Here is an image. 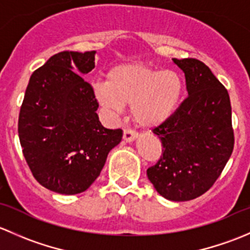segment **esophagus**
<instances>
[{
	"label": "esophagus",
	"mask_w": 250,
	"mask_h": 250,
	"mask_svg": "<svg viewBox=\"0 0 250 250\" xmlns=\"http://www.w3.org/2000/svg\"><path fill=\"white\" fill-rule=\"evenodd\" d=\"M138 138V133L133 132L130 129H125L123 130V139H125L127 143H130V141L135 140Z\"/></svg>",
	"instance_id": "obj_1"
}]
</instances>
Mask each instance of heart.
<instances>
[{
  "instance_id": "obj_1",
  "label": "heart",
  "mask_w": 250,
  "mask_h": 250,
  "mask_svg": "<svg viewBox=\"0 0 250 250\" xmlns=\"http://www.w3.org/2000/svg\"><path fill=\"white\" fill-rule=\"evenodd\" d=\"M95 99L105 111L120 113L130 105L135 123L153 128L165 123L178 109L184 92L179 74L144 64H122L112 67L107 82L93 85Z\"/></svg>"
}]
</instances>
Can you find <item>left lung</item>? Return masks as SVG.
<instances>
[{
    "label": "left lung",
    "instance_id": "left-lung-1",
    "mask_svg": "<svg viewBox=\"0 0 250 250\" xmlns=\"http://www.w3.org/2000/svg\"><path fill=\"white\" fill-rule=\"evenodd\" d=\"M173 62L185 74L188 97L152 129L163 150L146 173L161 196L183 202L214 185L232 153L234 135L228 89L210 69L193 58Z\"/></svg>",
    "mask_w": 250,
    "mask_h": 250
}]
</instances>
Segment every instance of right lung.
Here are the masks:
<instances>
[{
  "instance_id": "1",
  "label": "right lung",
  "mask_w": 250,
  "mask_h": 250,
  "mask_svg": "<svg viewBox=\"0 0 250 250\" xmlns=\"http://www.w3.org/2000/svg\"><path fill=\"white\" fill-rule=\"evenodd\" d=\"M95 50L60 52L35 70L19 112L18 133L27 166L42 186L62 195L87 190L100 175L122 129H106L92 85Z\"/></svg>"
}]
</instances>
